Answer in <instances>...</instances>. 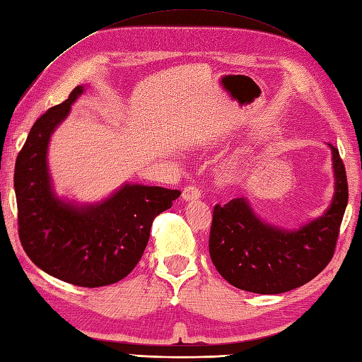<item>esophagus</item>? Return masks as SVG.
Masks as SVG:
<instances>
[{
	"label": "esophagus",
	"instance_id": "1",
	"mask_svg": "<svg viewBox=\"0 0 362 362\" xmlns=\"http://www.w3.org/2000/svg\"><path fill=\"white\" fill-rule=\"evenodd\" d=\"M202 198V192L195 186H187L182 190V199L184 202H197V199Z\"/></svg>",
	"mask_w": 362,
	"mask_h": 362
}]
</instances>
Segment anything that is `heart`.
<instances>
[{
  "instance_id": "b5f03b06",
  "label": "heart",
  "mask_w": 362,
  "mask_h": 362,
  "mask_svg": "<svg viewBox=\"0 0 362 362\" xmlns=\"http://www.w3.org/2000/svg\"><path fill=\"white\" fill-rule=\"evenodd\" d=\"M243 160L245 153H238L234 158L228 159L220 168V178L224 182H234L243 173Z\"/></svg>"
}]
</instances>
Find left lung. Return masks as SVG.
Here are the masks:
<instances>
[{
	"label": "left lung",
	"mask_w": 362,
	"mask_h": 362,
	"mask_svg": "<svg viewBox=\"0 0 362 362\" xmlns=\"http://www.w3.org/2000/svg\"><path fill=\"white\" fill-rule=\"evenodd\" d=\"M333 155L334 197L327 212L296 230L262 221L245 198L214 207L209 254L216 271L240 290L280 294L299 288L324 271L333 259L349 184L339 150Z\"/></svg>",
	"instance_id": "1"
}]
</instances>
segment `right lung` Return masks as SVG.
I'll list each match as a JSON object with an SVG mask.
<instances>
[{
  "instance_id": "right-lung-1",
  "label": "right lung",
  "mask_w": 362,
  "mask_h": 362,
  "mask_svg": "<svg viewBox=\"0 0 362 362\" xmlns=\"http://www.w3.org/2000/svg\"><path fill=\"white\" fill-rule=\"evenodd\" d=\"M83 93L40 116L15 163L20 242L40 269L77 286L116 284L139 263L155 216L172 207L180 190L125 184L102 203L76 206L55 197L47 172V144Z\"/></svg>"
}]
</instances>
